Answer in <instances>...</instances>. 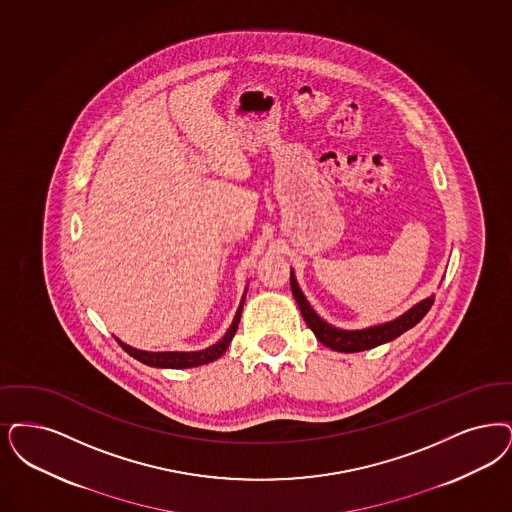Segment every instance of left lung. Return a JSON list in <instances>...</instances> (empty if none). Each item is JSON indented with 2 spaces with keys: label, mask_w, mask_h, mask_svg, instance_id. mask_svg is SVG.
<instances>
[{
  "label": "left lung",
  "mask_w": 512,
  "mask_h": 512,
  "mask_svg": "<svg viewBox=\"0 0 512 512\" xmlns=\"http://www.w3.org/2000/svg\"><path fill=\"white\" fill-rule=\"evenodd\" d=\"M291 293L299 305V310L307 322L308 328L314 331L316 339L331 350L337 352H362V350H369V348L379 347L383 343H389L392 339L400 337L404 331L413 328L415 324H419L425 314L429 312L432 303H434V295H430L427 299H423L421 303L413 305L409 308L408 312H404L402 316H398L392 322H385L379 326H371L366 329H339L333 328L326 320H322L314 308L308 305L307 297L303 295L301 287L297 284V278L291 270Z\"/></svg>",
  "instance_id": "obj_1"
}]
</instances>
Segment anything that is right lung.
I'll use <instances>...</instances> for the list:
<instances>
[{"label": "right lung", "mask_w": 512, "mask_h": 512, "mask_svg": "<svg viewBox=\"0 0 512 512\" xmlns=\"http://www.w3.org/2000/svg\"><path fill=\"white\" fill-rule=\"evenodd\" d=\"M246 293L247 289L244 291L242 301H240V307L236 310L232 326L226 331L225 337L219 343H215L213 347L196 350V352H148V350L129 347V345L122 343L120 339H116V341L120 343V347L129 356H133L135 360L143 362L146 366H152V368L186 369L204 366V364H209V362L221 358L225 354L228 345H230L232 337L236 335V329H238V324H240V316H242V308H244V301H246Z\"/></svg>", "instance_id": "add662e5"}]
</instances>
